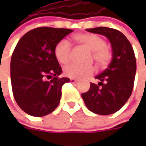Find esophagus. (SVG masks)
<instances>
[{
  "mask_svg": "<svg viewBox=\"0 0 146 146\" xmlns=\"http://www.w3.org/2000/svg\"><path fill=\"white\" fill-rule=\"evenodd\" d=\"M70 83H72V84H75V83H76V82L78 81L77 80H76V79H70Z\"/></svg>",
  "mask_w": 146,
  "mask_h": 146,
  "instance_id": "obj_1",
  "label": "esophagus"
}]
</instances>
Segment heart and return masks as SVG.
I'll return each instance as SVG.
<instances>
[{"label":"heart","mask_w":146,"mask_h":146,"mask_svg":"<svg viewBox=\"0 0 146 146\" xmlns=\"http://www.w3.org/2000/svg\"><path fill=\"white\" fill-rule=\"evenodd\" d=\"M73 39L93 51V58L98 66L104 68L110 63L113 54L110 48L106 46L104 38L95 34L78 33L73 36ZM54 55L60 63L64 65L69 63L70 45L66 40H62L55 45ZM94 71L95 69L93 66L70 64L65 67L64 74L72 79H85L92 76Z\"/></svg>","instance_id":"1"}]
</instances>
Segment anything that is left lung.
Segmentation results:
<instances>
[{
	"instance_id": "1",
	"label": "left lung",
	"mask_w": 146,
	"mask_h": 146,
	"mask_svg": "<svg viewBox=\"0 0 146 146\" xmlns=\"http://www.w3.org/2000/svg\"><path fill=\"white\" fill-rule=\"evenodd\" d=\"M86 31L103 35L109 39L113 58L106 68L91 83L89 90L81 96L87 108L95 114L108 115L120 110L132 94L137 62L131 43L119 31L106 27L88 28Z\"/></svg>"
}]
</instances>
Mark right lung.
Segmentation results:
<instances>
[{"label":"right lung","mask_w":146,"mask_h":146,"mask_svg":"<svg viewBox=\"0 0 146 146\" xmlns=\"http://www.w3.org/2000/svg\"><path fill=\"white\" fill-rule=\"evenodd\" d=\"M66 28L37 27L27 32L14 48L10 62L14 98L27 114L42 117L52 113L60 102L62 85L69 78L54 55V47L72 32Z\"/></svg>","instance_id":"obj_1"}]
</instances>
